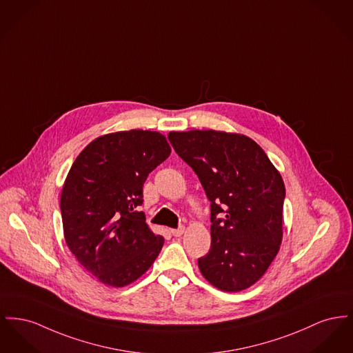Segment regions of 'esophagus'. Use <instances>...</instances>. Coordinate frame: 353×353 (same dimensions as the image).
I'll use <instances>...</instances> for the list:
<instances>
[{"label": "esophagus", "mask_w": 353, "mask_h": 353, "mask_svg": "<svg viewBox=\"0 0 353 353\" xmlns=\"http://www.w3.org/2000/svg\"><path fill=\"white\" fill-rule=\"evenodd\" d=\"M184 232H185L184 227H180V228L177 229H170V233H172L174 237H180Z\"/></svg>", "instance_id": "obj_1"}]
</instances>
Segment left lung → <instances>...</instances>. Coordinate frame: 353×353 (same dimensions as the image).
Segmentation results:
<instances>
[{"label": "left lung", "mask_w": 353, "mask_h": 353, "mask_svg": "<svg viewBox=\"0 0 353 353\" xmlns=\"http://www.w3.org/2000/svg\"><path fill=\"white\" fill-rule=\"evenodd\" d=\"M168 139L210 201L212 243L197 261L200 272L219 290H247L270 268L283 240L280 172L244 134L210 129L169 132Z\"/></svg>", "instance_id": "8db88e82"}]
</instances>
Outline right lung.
<instances>
[{
	"label": "right lung",
	"instance_id": "add662e5",
	"mask_svg": "<svg viewBox=\"0 0 353 353\" xmlns=\"http://www.w3.org/2000/svg\"><path fill=\"white\" fill-rule=\"evenodd\" d=\"M169 154L159 132L109 133L85 146L66 176L60 199L66 245L105 285L136 281L164 245L139 207L148 174Z\"/></svg>",
	"mask_w": 353,
	"mask_h": 353
}]
</instances>
